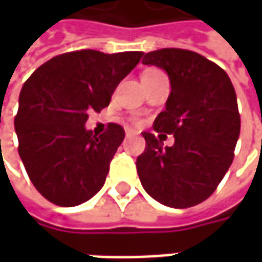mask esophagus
I'll return each mask as SVG.
<instances>
[{
    "label": "esophagus",
    "instance_id": "obj_1",
    "mask_svg": "<svg viewBox=\"0 0 262 262\" xmlns=\"http://www.w3.org/2000/svg\"><path fill=\"white\" fill-rule=\"evenodd\" d=\"M136 132L132 130V129H126V136H132V135H135Z\"/></svg>",
    "mask_w": 262,
    "mask_h": 262
}]
</instances>
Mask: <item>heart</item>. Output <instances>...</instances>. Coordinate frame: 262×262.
Returning <instances> with one entry per match:
<instances>
[{
  "mask_svg": "<svg viewBox=\"0 0 262 262\" xmlns=\"http://www.w3.org/2000/svg\"><path fill=\"white\" fill-rule=\"evenodd\" d=\"M150 73H159L157 70H147V71H144L143 74H150Z\"/></svg>",
  "mask_w": 262,
  "mask_h": 262,
  "instance_id": "b5f03b06",
  "label": "heart"
}]
</instances>
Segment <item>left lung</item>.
<instances>
[{
    "label": "left lung",
    "instance_id": "left-lung-1",
    "mask_svg": "<svg viewBox=\"0 0 262 262\" xmlns=\"http://www.w3.org/2000/svg\"><path fill=\"white\" fill-rule=\"evenodd\" d=\"M143 64L170 78L171 94L154 130L174 135L176 143L163 147L143 132L146 150L137 157V174L157 202L191 208L214 192L231 165L240 135L236 91L225 70L195 52L161 49L144 54Z\"/></svg>",
    "mask_w": 262,
    "mask_h": 262
}]
</instances>
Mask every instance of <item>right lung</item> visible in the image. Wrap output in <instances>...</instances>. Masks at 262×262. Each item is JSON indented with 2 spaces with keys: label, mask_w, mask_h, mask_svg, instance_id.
<instances>
[{
  "label": "right lung",
  "mask_w": 262,
  "mask_h": 262,
  "mask_svg": "<svg viewBox=\"0 0 262 262\" xmlns=\"http://www.w3.org/2000/svg\"><path fill=\"white\" fill-rule=\"evenodd\" d=\"M143 52L80 50L56 56L28 78L19 94L15 132L20 160L39 192L59 206H77L101 191L125 130L85 127L88 111L108 106L115 88Z\"/></svg>",
  "instance_id": "obj_1"
}]
</instances>
